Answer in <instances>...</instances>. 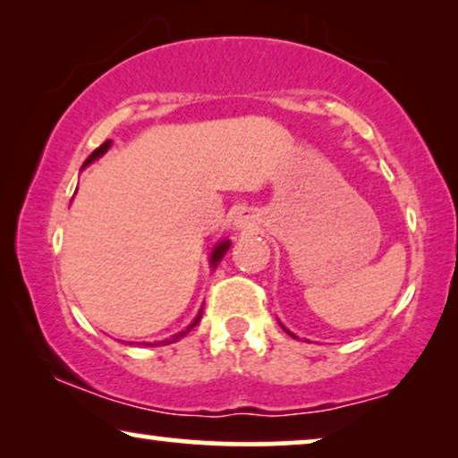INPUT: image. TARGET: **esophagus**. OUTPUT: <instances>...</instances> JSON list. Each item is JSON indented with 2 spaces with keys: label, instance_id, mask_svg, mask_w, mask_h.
I'll return each mask as SVG.
<instances>
[{
  "label": "esophagus",
  "instance_id": "1",
  "mask_svg": "<svg viewBox=\"0 0 458 458\" xmlns=\"http://www.w3.org/2000/svg\"><path fill=\"white\" fill-rule=\"evenodd\" d=\"M235 229L237 231H242V233H252V231L259 227V221H256V216H254V212H250V210H243V212H240V215L235 216Z\"/></svg>",
  "mask_w": 458,
  "mask_h": 458
}]
</instances>
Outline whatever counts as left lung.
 <instances>
[{
    "label": "left lung",
    "mask_w": 458,
    "mask_h": 458,
    "mask_svg": "<svg viewBox=\"0 0 458 458\" xmlns=\"http://www.w3.org/2000/svg\"><path fill=\"white\" fill-rule=\"evenodd\" d=\"M281 327H284V325H281ZM284 329H285V327H284ZM285 331H287V329H285ZM287 334H290L292 337H296V335H293V334H292V331H287Z\"/></svg>",
    "instance_id": "obj_1"
}]
</instances>
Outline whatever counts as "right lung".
I'll list each match as a JSON object with an SVG mask.
<instances>
[{"instance_id":"right-lung-1","label":"right lung","mask_w":458,"mask_h":458,"mask_svg":"<svg viewBox=\"0 0 458 458\" xmlns=\"http://www.w3.org/2000/svg\"><path fill=\"white\" fill-rule=\"evenodd\" d=\"M110 143H112V141H104L102 146H99L98 149H93L89 158L85 160L83 168H85V166H89L91 162H96V160L99 158V156H104L106 152H108V149H110ZM229 246H231V242H229V240H221V242H216V243H215V248H212V252H210V259H208V265H210V268H216L218 262L223 260V256L227 254ZM199 318H202V309L198 310L196 318H193V321H191L190 325H187V327H185L183 331H179V334H174V335L171 337V340H162V342H154V344H143V346H166V344H173V342H177V340H181V337H183V335L190 334V331H191L193 327H196V325L199 323Z\"/></svg>"}]
</instances>
